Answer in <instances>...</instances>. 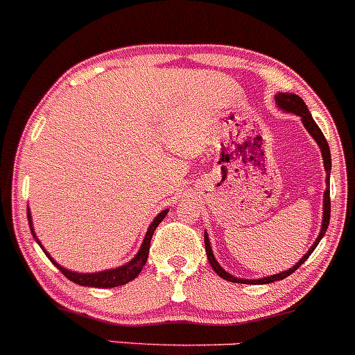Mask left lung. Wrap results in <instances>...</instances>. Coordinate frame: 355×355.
<instances>
[{
	"label": "left lung",
	"instance_id": "1",
	"mask_svg": "<svg viewBox=\"0 0 355 355\" xmlns=\"http://www.w3.org/2000/svg\"><path fill=\"white\" fill-rule=\"evenodd\" d=\"M276 103L279 108L286 110V112H291L295 113V115L301 116V121H303V125L306 127V130L311 133V137L316 140V144H318L320 148H322V155H323V166H325V171H327V184H330V167H331V159H330V148H329V144H327V139L323 137L322 130L318 128V125L315 123V120L311 118L310 112H308L306 105H304V101L301 100L300 96H296V94H284V93H279L276 96ZM329 223H330V189H327L325 191V196H323V222H322V232H320L318 239L315 240L313 245L310 247V250H308L306 254L303 255V257L300 259V262H296V266H293L291 269L284 270V272H279V274H274V276H269V277H262V279H252V281H247V279H240V277H234L232 274H228L227 270H223L220 268L218 262L215 261V257H213V252H211V247H209V240L207 237V234H205V249H207V255H208V261L209 264H211V268L215 269V272L218 274L220 277H223V279L227 281H232V283H240V284H268V283H274V281H281L284 279V277H288L289 274L295 272L296 269L300 268L301 264H303L304 261H306L308 257H310L311 252L316 249V245H318V242L322 240L323 235H325L327 228H329Z\"/></svg>",
	"mask_w": 355,
	"mask_h": 355
}]
</instances>
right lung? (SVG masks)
<instances>
[{
	"label": "right lung",
	"mask_w": 355,
	"mask_h": 355,
	"mask_svg": "<svg viewBox=\"0 0 355 355\" xmlns=\"http://www.w3.org/2000/svg\"><path fill=\"white\" fill-rule=\"evenodd\" d=\"M166 215H167V209H164V211H161L157 216H155L154 222H152L150 227H148L146 239H144V243H142V247H140L139 254H137L135 257L128 262V264L121 266V268H118V269H110V270H103V272H93V274L72 272V270L64 269L62 266L57 264L54 259L45 252V249H42V250H44L45 255H47V257L54 262L57 268H59L60 272H62L67 279L72 281V283L81 284V286H91V288H116V286H123V284L130 283L132 279H135V277L139 276L140 270H142V268L146 266V262H147L148 249H150V239H152V235H154V230L159 227V223L162 222L164 216ZM30 218H32V216H30V211H28V223H32V220ZM32 234H33V228H32ZM33 237H35V234H33ZM37 242H39V240H37Z\"/></svg>",
	"instance_id": "add662e5"
}]
</instances>
